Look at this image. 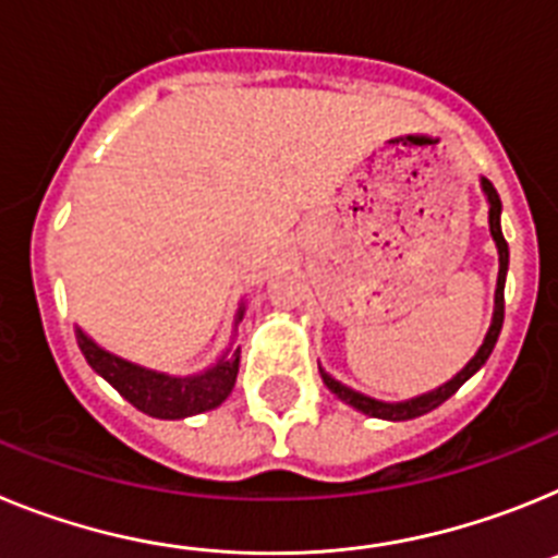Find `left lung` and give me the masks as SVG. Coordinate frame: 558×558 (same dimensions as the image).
<instances>
[{"label": "left lung", "mask_w": 558, "mask_h": 558, "mask_svg": "<svg viewBox=\"0 0 558 558\" xmlns=\"http://www.w3.org/2000/svg\"><path fill=\"white\" fill-rule=\"evenodd\" d=\"M481 191H483V196H486V202H488V230H492L494 246H497V255H500V272H497V289H494L492 323H488V331H486V337H483L481 348L474 351V356L466 362V365L454 373L452 379L444 381V385L435 387V390H426V393L413 396V399H404V401H381V399H373V396L360 393V390H353V387H348V385H342L339 379H333L331 373L319 365V376H323L326 387L331 390L333 396H337L339 401H345L348 407H353V410H360V413L371 415V418L410 421V418H418V415L433 413L435 407H440L447 399H452V396L460 390V385H466L474 373L486 365V360L492 356L494 345H497V337H500L502 317H506L508 244H506V239H502V227H500V213H502L500 196H497V191H494L492 182H488V179H483V177H481Z\"/></svg>", "instance_id": "left-lung-1"}]
</instances>
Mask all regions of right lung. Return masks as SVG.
<instances>
[{"instance_id":"1","label":"right lung","mask_w":558,"mask_h":558,"mask_svg":"<svg viewBox=\"0 0 558 558\" xmlns=\"http://www.w3.org/2000/svg\"><path fill=\"white\" fill-rule=\"evenodd\" d=\"M241 319H244V303H239V312L232 319V342H235ZM75 339L92 371L104 376L129 404L137 407L140 413L151 415V418L177 421L216 410L232 393L235 376H239V351H232V342L205 371L191 373V376H173V373L154 371V367L137 365V362L106 351L84 328H75Z\"/></svg>"}]
</instances>
